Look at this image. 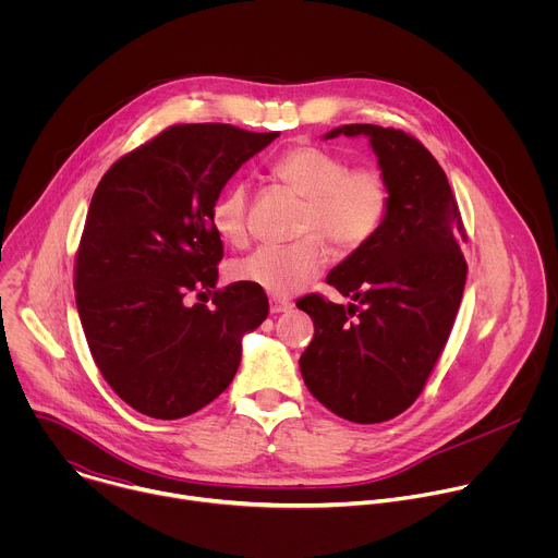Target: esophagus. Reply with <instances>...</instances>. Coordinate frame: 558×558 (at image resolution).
<instances>
[{"instance_id":"34e87169","label":"esophagus","mask_w":558,"mask_h":558,"mask_svg":"<svg viewBox=\"0 0 558 558\" xmlns=\"http://www.w3.org/2000/svg\"><path fill=\"white\" fill-rule=\"evenodd\" d=\"M291 308H293V302L289 298H278V295L271 298V313H287Z\"/></svg>"}]
</instances>
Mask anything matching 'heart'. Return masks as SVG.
I'll use <instances>...</instances> for the list:
<instances>
[{"instance_id": "obj_1", "label": "heart", "mask_w": 558, "mask_h": 558, "mask_svg": "<svg viewBox=\"0 0 558 558\" xmlns=\"http://www.w3.org/2000/svg\"><path fill=\"white\" fill-rule=\"evenodd\" d=\"M271 174L295 196L306 201L300 233L306 238L282 247H260L235 265V278L289 298L308 284L329 263L320 234L340 254L364 247L384 225L392 185L377 166L351 168L344 156L317 147L295 145L282 151ZM211 225L225 243L243 247L250 241V192L233 183L211 205Z\"/></svg>"}]
</instances>
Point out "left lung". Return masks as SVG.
<instances>
[{"label": "left lung", "instance_id": "8db88e82", "mask_svg": "<svg viewBox=\"0 0 558 558\" xmlns=\"http://www.w3.org/2000/svg\"><path fill=\"white\" fill-rule=\"evenodd\" d=\"M364 134L392 185L379 231L327 278L355 304L320 293L300 298L315 333L300 373L317 402L355 424L404 413L422 395L452 331L468 265L465 227L437 158L411 134L371 123L327 138Z\"/></svg>", "mask_w": 558, "mask_h": 558}]
</instances>
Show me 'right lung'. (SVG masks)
<instances>
[{
	"mask_svg": "<svg viewBox=\"0 0 558 558\" xmlns=\"http://www.w3.org/2000/svg\"><path fill=\"white\" fill-rule=\"evenodd\" d=\"M276 136L172 125L121 156L95 190L74 256L76 311L104 379L147 417L181 420L214 402L241 364L243 336L269 313L256 284L216 289L222 243L209 214ZM203 290L213 306L187 307Z\"/></svg>",
	"mask_w": 558,
	"mask_h": 558,
	"instance_id": "add662e5",
	"label": "right lung"
}]
</instances>
